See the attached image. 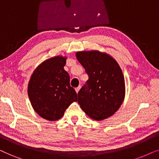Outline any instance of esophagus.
<instances>
[{
    "mask_svg": "<svg viewBox=\"0 0 159 159\" xmlns=\"http://www.w3.org/2000/svg\"><path fill=\"white\" fill-rule=\"evenodd\" d=\"M80 89H81V86H78V87H76L75 89V92H79V90H80Z\"/></svg>",
    "mask_w": 159,
    "mask_h": 159,
    "instance_id": "esophagus-1",
    "label": "esophagus"
}]
</instances>
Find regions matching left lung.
<instances>
[{"label": "left lung", "mask_w": 159, "mask_h": 159, "mask_svg": "<svg viewBox=\"0 0 159 159\" xmlns=\"http://www.w3.org/2000/svg\"><path fill=\"white\" fill-rule=\"evenodd\" d=\"M75 55L89 76L78 93V104L96 120L113 116L125 97V81L119 65L109 54L99 51L78 52Z\"/></svg>", "instance_id": "8db88e82"}]
</instances>
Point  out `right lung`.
I'll use <instances>...</instances> for the list:
<instances>
[{
	"label": "right lung",
	"mask_w": 159,
	"mask_h": 159,
	"mask_svg": "<svg viewBox=\"0 0 159 159\" xmlns=\"http://www.w3.org/2000/svg\"><path fill=\"white\" fill-rule=\"evenodd\" d=\"M66 57L57 56L39 65L32 74L27 94L35 111L44 119L57 120L78 95L70 85V75L65 70Z\"/></svg>",
	"instance_id": "add662e5"
}]
</instances>
